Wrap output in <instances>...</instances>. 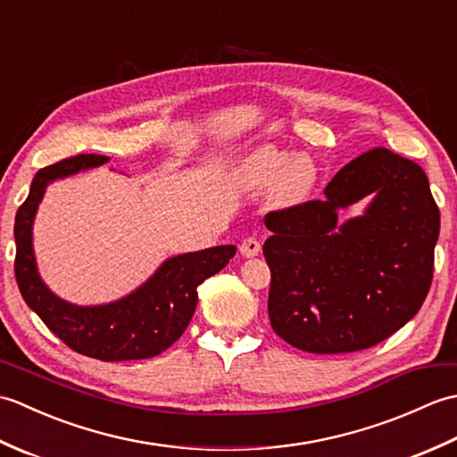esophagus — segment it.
<instances>
[{"label": "esophagus", "mask_w": 457, "mask_h": 457, "mask_svg": "<svg viewBox=\"0 0 457 457\" xmlns=\"http://www.w3.org/2000/svg\"><path fill=\"white\" fill-rule=\"evenodd\" d=\"M239 253L244 255V257H247V259L259 255V253H261L259 239H255V237H245L244 241H241V245H239Z\"/></svg>", "instance_id": "obj_1"}]
</instances>
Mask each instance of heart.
I'll list each match as a JSON object with an SVG mask.
<instances>
[{
  "mask_svg": "<svg viewBox=\"0 0 457 457\" xmlns=\"http://www.w3.org/2000/svg\"><path fill=\"white\" fill-rule=\"evenodd\" d=\"M237 180L247 188H269L275 208H296L314 192L320 169L308 153H290L275 145H261L241 157Z\"/></svg>",
  "mask_w": 457,
  "mask_h": 457,
  "instance_id": "obj_1",
  "label": "heart"
}]
</instances>
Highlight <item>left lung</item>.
Returning a JSON list of instances; mask_svg holds the SVG:
<instances>
[{
  "mask_svg": "<svg viewBox=\"0 0 457 457\" xmlns=\"http://www.w3.org/2000/svg\"><path fill=\"white\" fill-rule=\"evenodd\" d=\"M371 195L363 214L338 212ZM269 320L303 352L373 347L419 312L434 273L440 210L419 164L385 147L347 162L324 200L270 212Z\"/></svg>",
  "mask_w": 457,
  "mask_h": 457,
  "instance_id": "obj_1",
  "label": "left lung"
}]
</instances>
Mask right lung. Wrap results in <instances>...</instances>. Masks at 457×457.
I'll return each mask as SVG.
<instances>
[{
	"instance_id": "obj_1",
	"label": "right lung",
	"mask_w": 457,
	"mask_h": 457,
	"mask_svg": "<svg viewBox=\"0 0 457 457\" xmlns=\"http://www.w3.org/2000/svg\"><path fill=\"white\" fill-rule=\"evenodd\" d=\"M108 161L104 154H76L35 174L15 216V278L27 306L74 352L102 361L147 359L184 334L198 304V287L226 267L237 249L218 245L169 257L141 287L108 304L79 306L56 296L38 275L33 251L38 204L51 182Z\"/></svg>"
}]
</instances>
